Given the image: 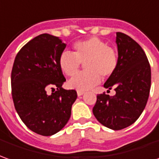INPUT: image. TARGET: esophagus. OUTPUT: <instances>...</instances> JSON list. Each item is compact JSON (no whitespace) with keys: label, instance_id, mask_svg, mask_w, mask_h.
I'll use <instances>...</instances> for the list:
<instances>
[{"label":"esophagus","instance_id":"esophagus-1","mask_svg":"<svg viewBox=\"0 0 159 159\" xmlns=\"http://www.w3.org/2000/svg\"><path fill=\"white\" fill-rule=\"evenodd\" d=\"M84 94V91H79V90L77 91V96H78V97H80V96H83Z\"/></svg>","mask_w":159,"mask_h":159}]
</instances>
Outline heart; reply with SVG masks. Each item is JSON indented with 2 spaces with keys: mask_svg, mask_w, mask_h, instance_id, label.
<instances>
[{
  "mask_svg": "<svg viewBox=\"0 0 159 159\" xmlns=\"http://www.w3.org/2000/svg\"><path fill=\"white\" fill-rule=\"evenodd\" d=\"M74 52L63 51L58 59L61 70L68 76L74 75L84 63L85 71L71 78L68 86L77 91H85L98 85L101 76L108 78L116 72L118 55L114 48L98 37L79 41L73 45Z\"/></svg>",
  "mask_w": 159,
  "mask_h": 159,
  "instance_id": "b5f03b06",
  "label": "heart"
}]
</instances>
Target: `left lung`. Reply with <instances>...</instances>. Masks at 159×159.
Here are the masks:
<instances>
[{"mask_svg":"<svg viewBox=\"0 0 159 159\" xmlns=\"http://www.w3.org/2000/svg\"><path fill=\"white\" fill-rule=\"evenodd\" d=\"M118 66L104 84L114 88L116 95L97 96L93 114L98 121L114 130L125 129L135 123L147 103L152 73L145 53L129 35L116 32Z\"/></svg>","mask_w":159,"mask_h":159,"instance_id":"left-lung-1","label":"left lung"}]
</instances>
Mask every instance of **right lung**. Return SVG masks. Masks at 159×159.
Here are the masks:
<instances>
[{
	"instance_id": "1",
	"label": "right lung",
	"mask_w": 159,
	"mask_h": 159,
	"mask_svg": "<svg viewBox=\"0 0 159 159\" xmlns=\"http://www.w3.org/2000/svg\"><path fill=\"white\" fill-rule=\"evenodd\" d=\"M65 47L57 36L42 34L26 43L14 61L11 89L15 108L26 126L42 136L54 135L65 126L77 98L75 89L61 88L66 79L58 59ZM48 88L53 90L51 95L47 93Z\"/></svg>"
}]
</instances>
